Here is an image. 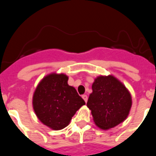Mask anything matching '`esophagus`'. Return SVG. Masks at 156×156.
Wrapping results in <instances>:
<instances>
[{
    "label": "esophagus",
    "mask_w": 156,
    "mask_h": 156,
    "mask_svg": "<svg viewBox=\"0 0 156 156\" xmlns=\"http://www.w3.org/2000/svg\"><path fill=\"white\" fill-rule=\"evenodd\" d=\"M82 98H83V99L84 100L85 102L87 103V96L86 94H83V96H82Z\"/></svg>",
    "instance_id": "esophagus-1"
}]
</instances>
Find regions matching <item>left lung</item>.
<instances>
[{"label":"left lung","instance_id":"left-lung-1","mask_svg":"<svg viewBox=\"0 0 156 156\" xmlns=\"http://www.w3.org/2000/svg\"><path fill=\"white\" fill-rule=\"evenodd\" d=\"M87 105L95 124L103 129L112 128L127 117L132 100L125 86L112 76H98L92 84Z\"/></svg>","mask_w":156,"mask_h":156}]
</instances>
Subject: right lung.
I'll return each mask as SVG.
<instances>
[{
  "label": "right lung",
  "mask_w": 156,
  "mask_h": 156,
  "mask_svg": "<svg viewBox=\"0 0 156 156\" xmlns=\"http://www.w3.org/2000/svg\"><path fill=\"white\" fill-rule=\"evenodd\" d=\"M85 105L73 87L68 84L65 74L51 73L41 81L33 97L38 119L53 129L67 126L76 112Z\"/></svg>",
  "instance_id": "add662e5"
}]
</instances>
